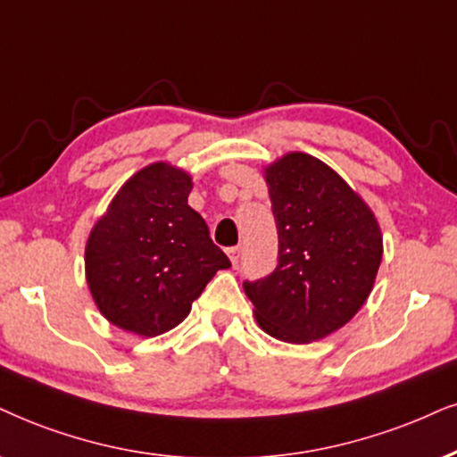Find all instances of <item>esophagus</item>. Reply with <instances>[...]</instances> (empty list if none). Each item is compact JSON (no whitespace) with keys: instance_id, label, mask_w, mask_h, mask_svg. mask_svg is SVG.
Segmentation results:
<instances>
[{"instance_id":"1","label":"esophagus","mask_w":457,"mask_h":457,"mask_svg":"<svg viewBox=\"0 0 457 457\" xmlns=\"http://www.w3.org/2000/svg\"><path fill=\"white\" fill-rule=\"evenodd\" d=\"M228 257H229V262H232V265H238V262H240V246H229L228 248Z\"/></svg>"}]
</instances>
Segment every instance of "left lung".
I'll list each match as a JSON object with an SVG mask.
<instances>
[{
    "label": "left lung",
    "instance_id": "1",
    "mask_svg": "<svg viewBox=\"0 0 457 457\" xmlns=\"http://www.w3.org/2000/svg\"><path fill=\"white\" fill-rule=\"evenodd\" d=\"M265 181L278 228V265L245 282L259 327L288 344L342 328L371 293L382 263V232L365 200L331 166L291 152Z\"/></svg>",
    "mask_w": 457,
    "mask_h": 457
}]
</instances>
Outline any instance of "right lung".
<instances>
[{"label":"right lung","instance_id":"right-lung-1","mask_svg":"<svg viewBox=\"0 0 457 457\" xmlns=\"http://www.w3.org/2000/svg\"><path fill=\"white\" fill-rule=\"evenodd\" d=\"M192 177L154 162L120 187L86 242V280L101 314L155 337L177 327L229 259L187 204Z\"/></svg>","mask_w":457,"mask_h":457}]
</instances>
